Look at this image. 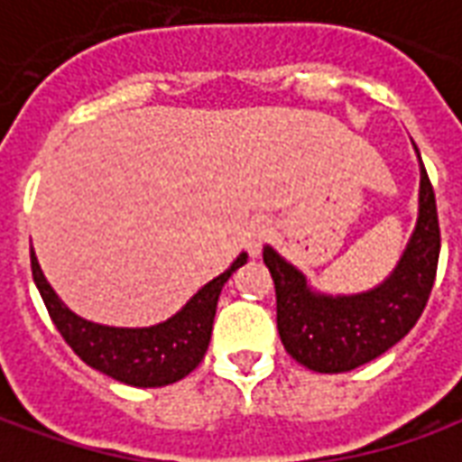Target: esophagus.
Instances as JSON below:
<instances>
[{"instance_id":"34e87169","label":"esophagus","mask_w":462,"mask_h":462,"mask_svg":"<svg viewBox=\"0 0 462 462\" xmlns=\"http://www.w3.org/2000/svg\"><path fill=\"white\" fill-rule=\"evenodd\" d=\"M267 237H270V225L267 222H252L250 230L245 232V250L250 252L252 257H257L262 250V245L267 242Z\"/></svg>"}]
</instances>
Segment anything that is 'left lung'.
<instances>
[{
  "label": "left lung",
  "instance_id": "8db88e82",
  "mask_svg": "<svg viewBox=\"0 0 462 462\" xmlns=\"http://www.w3.org/2000/svg\"><path fill=\"white\" fill-rule=\"evenodd\" d=\"M438 254L436 192L423 165L416 232L396 272L374 291L337 300L311 294L301 272L267 247L262 260L274 280L277 329L287 354L319 374L351 371L381 356L420 319L436 282Z\"/></svg>",
  "mask_w": 462,
  "mask_h": 462
}]
</instances>
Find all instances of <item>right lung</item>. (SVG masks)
<instances>
[{
	"label": "right lung",
	"mask_w": 462,
	"mask_h": 462,
	"mask_svg": "<svg viewBox=\"0 0 462 462\" xmlns=\"http://www.w3.org/2000/svg\"><path fill=\"white\" fill-rule=\"evenodd\" d=\"M245 262L247 254H240L230 270L222 272L210 284H205L182 307V311L151 329H114L76 317L49 287V282L39 270L34 252H32V277L39 287L49 317L56 324V329L61 331L66 344L74 348L76 356L96 371L128 386L155 388L180 381L200 364L210 344L212 319L222 287L232 277V272L240 270Z\"/></svg>",
	"instance_id": "1"
}]
</instances>
